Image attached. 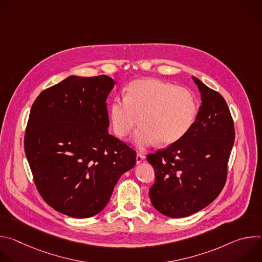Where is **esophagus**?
<instances>
[{
  "label": "esophagus",
  "instance_id": "34e87169",
  "mask_svg": "<svg viewBox=\"0 0 262 262\" xmlns=\"http://www.w3.org/2000/svg\"><path fill=\"white\" fill-rule=\"evenodd\" d=\"M144 160H145V156L144 155H142V154H138L137 155V157H136V163L137 164L142 163Z\"/></svg>",
  "mask_w": 262,
  "mask_h": 262
}]
</instances>
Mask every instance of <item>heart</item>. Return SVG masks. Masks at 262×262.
Instances as JSON below:
<instances>
[{
	"label": "heart",
	"instance_id": "heart-1",
	"mask_svg": "<svg viewBox=\"0 0 262 262\" xmlns=\"http://www.w3.org/2000/svg\"><path fill=\"white\" fill-rule=\"evenodd\" d=\"M198 114V101L190 90L158 79L132 82L124 98L116 97L110 116L118 137L127 136L140 120L132 142L145 149L159 141L170 145L190 130Z\"/></svg>",
	"mask_w": 262,
	"mask_h": 262
}]
</instances>
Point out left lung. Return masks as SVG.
I'll use <instances>...</instances> for the list:
<instances>
[{
  "mask_svg": "<svg viewBox=\"0 0 262 262\" xmlns=\"http://www.w3.org/2000/svg\"><path fill=\"white\" fill-rule=\"evenodd\" d=\"M192 78L201 93L194 124L177 142L147 156L156 172L149 197L158 211L170 217L191 215L219 196L235 137L225 99Z\"/></svg>",
  "mask_w": 262,
  "mask_h": 262,
  "instance_id": "obj_1",
  "label": "left lung"
}]
</instances>
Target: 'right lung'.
Masks as SVG:
<instances>
[{
	"label": "right lung",
	"instance_id": "add662e5",
	"mask_svg": "<svg viewBox=\"0 0 262 262\" xmlns=\"http://www.w3.org/2000/svg\"><path fill=\"white\" fill-rule=\"evenodd\" d=\"M107 76H70L34 101L25 152L35 184L55 210L90 217L107 204L120 176L136 165V151L107 132Z\"/></svg>",
	"mask_w": 262,
	"mask_h": 262
}]
</instances>
